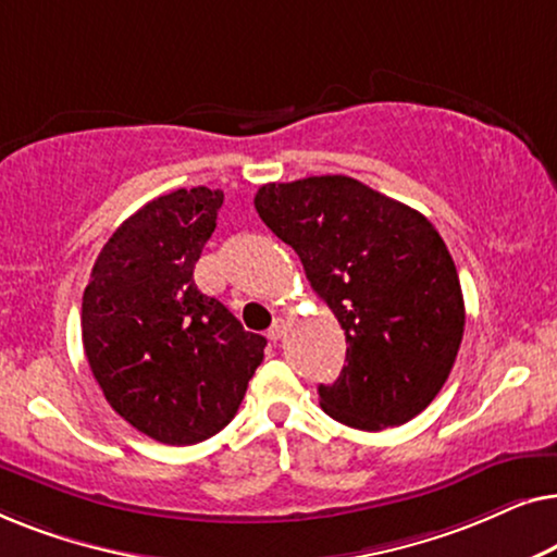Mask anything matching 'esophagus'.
<instances>
[{
    "mask_svg": "<svg viewBox=\"0 0 557 557\" xmlns=\"http://www.w3.org/2000/svg\"><path fill=\"white\" fill-rule=\"evenodd\" d=\"M284 332H286V322L284 319H273V324L269 326V337L276 342V339H281L284 337Z\"/></svg>",
    "mask_w": 557,
    "mask_h": 557,
    "instance_id": "esophagus-1",
    "label": "esophagus"
}]
</instances>
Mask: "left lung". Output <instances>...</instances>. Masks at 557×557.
I'll use <instances>...</instances> for the list:
<instances>
[{"instance_id": "1", "label": "left lung", "mask_w": 557, "mask_h": 557, "mask_svg": "<svg viewBox=\"0 0 557 557\" xmlns=\"http://www.w3.org/2000/svg\"><path fill=\"white\" fill-rule=\"evenodd\" d=\"M253 202L345 332V368L319 385L324 413L383 431L429 408L467 322L454 258L429 218L345 174L271 182Z\"/></svg>"}]
</instances>
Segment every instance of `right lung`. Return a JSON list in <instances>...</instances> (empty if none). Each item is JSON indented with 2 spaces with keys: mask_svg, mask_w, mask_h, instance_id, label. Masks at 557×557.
I'll list each match as a JSON object with an SVG mask.
<instances>
[{
  "mask_svg": "<svg viewBox=\"0 0 557 557\" xmlns=\"http://www.w3.org/2000/svg\"><path fill=\"white\" fill-rule=\"evenodd\" d=\"M220 205L223 193L208 187L147 202L116 227L83 292L90 372L109 406L159 444L223 431L263 362L265 337L193 278Z\"/></svg>",
  "mask_w": 557,
  "mask_h": 557,
  "instance_id": "right-lung-1",
  "label": "right lung"
}]
</instances>
